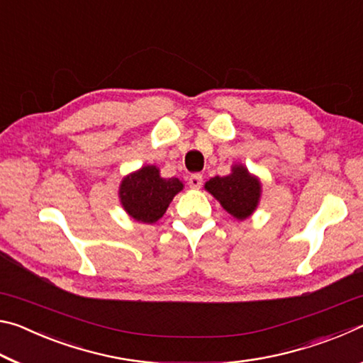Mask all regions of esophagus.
<instances>
[{
  "instance_id": "34e87169",
  "label": "esophagus",
  "mask_w": 363,
  "mask_h": 363,
  "mask_svg": "<svg viewBox=\"0 0 363 363\" xmlns=\"http://www.w3.org/2000/svg\"><path fill=\"white\" fill-rule=\"evenodd\" d=\"M201 184H203V176L201 174H192L189 177L190 189H200Z\"/></svg>"
}]
</instances>
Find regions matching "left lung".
Instances as JSON below:
<instances>
[{"mask_svg": "<svg viewBox=\"0 0 363 363\" xmlns=\"http://www.w3.org/2000/svg\"><path fill=\"white\" fill-rule=\"evenodd\" d=\"M205 190L216 199L224 210L238 220H245L259 205L262 184L242 163L230 167L227 176H214L205 182Z\"/></svg>", "mask_w": 363, "mask_h": 363, "instance_id": "1", "label": "left lung"}]
</instances>
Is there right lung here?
<instances>
[{
    "instance_id": "add662e5",
    "label": "right lung",
    "mask_w": 363,
    "mask_h": 363,
    "mask_svg": "<svg viewBox=\"0 0 363 363\" xmlns=\"http://www.w3.org/2000/svg\"><path fill=\"white\" fill-rule=\"evenodd\" d=\"M182 189L184 184L177 177L167 179L155 164H145L123 177L118 199L128 216L138 223L153 224L167 213Z\"/></svg>"
}]
</instances>
